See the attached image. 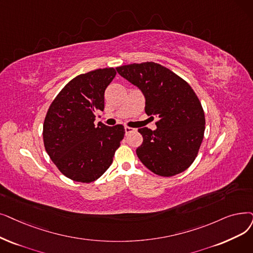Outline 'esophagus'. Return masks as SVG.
<instances>
[{
    "instance_id": "1",
    "label": "esophagus",
    "mask_w": 253,
    "mask_h": 253,
    "mask_svg": "<svg viewBox=\"0 0 253 253\" xmlns=\"http://www.w3.org/2000/svg\"><path fill=\"white\" fill-rule=\"evenodd\" d=\"M136 129H134V128H132V127H129V126H125V132H126V134H129V133H131V132H133V131H135Z\"/></svg>"
}]
</instances>
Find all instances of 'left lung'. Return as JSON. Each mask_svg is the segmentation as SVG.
<instances>
[{
    "label": "left lung",
    "instance_id": "obj_1",
    "mask_svg": "<svg viewBox=\"0 0 253 253\" xmlns=\"http://www.w3.org/2000/svg\"><path fill=\"white\" fill-rule=\"evenodd\" d=\"M117 71L144 93L146 114L158 117L156 130L138 129L144 138L136 149L139 160L161 177L187 169L199 154L206 124L202 103L190 84L154 62L123 65Z\"/></svg>",
    "mask_w": 253,
    "mask_h": 253
}]
</instances>
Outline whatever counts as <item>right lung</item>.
I'll list each match as a JSON object with an SVG mask.
<instances>
[{
    "label": "right lung",
    "instance_id": "obj_1",
    "mask_svg": "<svg viewBox=\"0 0 253 253\" xmlns=\"http://www.w3.org/2000/svg\"><path fill=\"white\" fill-rule=\"evenodd\" d=\"M115 68L80 74L52 100L43 123V142L48 156L66 177L90 183L106 171L125 134L123 125L95 126L104 109V92L115 79Z\"/></svg>",
    "mask_w": 253,
    "mask_h": 253
}]
</instances>
